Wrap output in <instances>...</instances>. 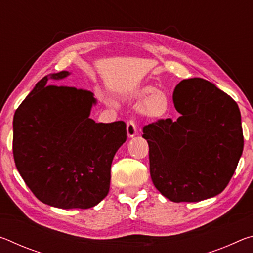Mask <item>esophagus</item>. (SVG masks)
<instances>
[{
  "mask_svg": "<svg viewBox=\"0 0 253 253\" xmlns=\"http://www.w3.org/2000/svg\"><path fill=\"white\" fill-rule=\"evenodd\" d=\"M127 136L131 138V137H135L137 135V127H136V124L134 121H129L127 122Z\"/></svg>",
  "mask_w": 253,
  "mask_h": 253,
  "instance_id": "obj_1",
  "label": "esophagus"
}]
</instances>
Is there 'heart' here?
Instances as JSON below:
<instances>
[{"label": "heart", "instance_id": "obj_1", "mask_svg": "<svg viewBox=\"0 0 253 253\" xmlns=\"http://www.w3.org/2000/svg\"><path fill=\"white\" fill-rule=\"evenodd\" d=\"M135 99H145L143 104V113L146 115L147 117L152 118H158L164 116L169 110V98L166 97L165 93L161 91H156L153 87H143L136 90L131 95Z\"/></svg>", "mask_w": 253, "mask_h": 253}]
</instances>
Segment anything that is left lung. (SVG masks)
I'll return each instance as SVG.
<instances>
[{
  "mask_svg": "<svg viewBox=\"0 0 253 253\" xmlns=\"http://www.w3.org/2000/svg\"><path fill=\"white\" fill-rule=\"evenodd\" d=\"M176 121L143 128L154 185L173 202H199L228 185L243 151L241 114L232 98L202 78L182 80L173 93Z\"/></svg>",
  "mask_w": 253,
  "mask_h": 253,
  "instance_id": "8db88e82",
  "label": "left lung"
}]
</instances>
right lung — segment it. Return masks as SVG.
<instances>
[{
	"mask_svg": "<svg viewBox=\"0 0 253 253\" xmlns=\"http://www.w3.org/2000/svg\"><path fill=\"white\" fill-rule=\"evenodd\" d=\"M69 71L42 78L13 117L15 166L42 203L59 209H89L109 192L110 169L126 142L124 122L96 123L97 104L83 89L49 84Z\"/></svg>",
	"mask_w": 253,
	"mask_h": 253,
	"instance_id": "1",
	"label": "right lung"
}]
</instances>
